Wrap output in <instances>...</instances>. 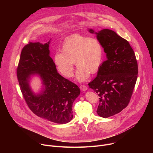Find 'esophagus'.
I'll return each instance as SVG.
<instances>
[{"label":"esophagus","instance_id":"34e87169","mask_svg":"<svg viewBox=\"0 0 153 153\" xmlns=\"http://www.w3.org/2000/svg\"><path fill=\"white\" fill-rule=\"evenodd\" d=\"M80 88L82 91H86L88 89V87L86 86H85V85H80Z\"/></svg>","mask_w":153,"mask_h":153}]
</instances>
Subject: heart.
<instances>
[{"label": "heart", "instance_id": "b5f03b06", "mask_svg": "<svg viewBox=\"0 0 153 153\" xmlns=\"http://www.w3.org/2000/svg\"><path fill=\"white\" fill-rule=\"evenodd\" d=\"M61 52L54 56V62L58 70L64 76L70 78L73 75L75 62L79 68L76 78L79 81H85L90 74L97 73L104 56L102 45L97 38L78 33L64 40Z\"/></svg>", "mask_w": 153, "mask_h": 153}]
</instances>
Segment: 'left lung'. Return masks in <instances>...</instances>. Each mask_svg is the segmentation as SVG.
Wrapping results in <instances>:
<instances>
[{"mask_svg":"<svg viewBox=\"0 0 153 153\" xmlns=\"http://www.w3.org/2000/svg\"><path fill=\"white\" fill-rule=\"evenodd\" d=\"M94 33L92 29L89 30ZM107 59L102 62L89 88L100 97L98 114L107 118L129 104L138 77V63L129 43L115 31L103 29L96 33Z\"/></svg>","mask_w":153,"mask_h":153,"instance_id":"1","label":"left lung"}]
</instances>
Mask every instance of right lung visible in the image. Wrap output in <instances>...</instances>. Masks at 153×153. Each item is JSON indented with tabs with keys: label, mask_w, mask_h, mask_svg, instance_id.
Here are the masks:
<instances>
[{
	"label": "right lung",
	"mask_w": 153,
	"mask_h": 153,
	"mask_svg": "<svg viewBox=\"0 0 153 153\" xmlns=\"http://www.w3.org/2000/svg\"><path fill=\"white\" fill-rule=\"evenodd\" d=\"M49 42L42 44L29 42L22 48L16 76L21 91L30 110L38 117L50 122L64 124L71 120L73 104L80 91L77 85L57 73L49 56ZM38 74L43 80L45 91L34 95L29 86L30 76Z\"/></svg>",
	"instance_id": "obj_1"
}]
</instances>
